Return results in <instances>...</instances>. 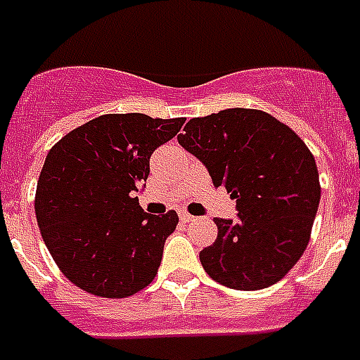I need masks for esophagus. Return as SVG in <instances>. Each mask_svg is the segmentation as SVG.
Listing matches in <instances>:
<instances>
[{
	"instance_id": "34e87169",
	"label": "esophagus",
	"mask_w": 360,
	"mask_h": 360,
	"mask_svg": "<svg viewBox=\"0 0 360 360\" xmlns=\"http://www.w3.org/2000/svg\"><path fill=\"white\" fill-rule=\"evenodd\" d=\"M179 219L183 220V222H192V220H194V217L186 213V211H179Z\"/></svg>"
}]
</instances>
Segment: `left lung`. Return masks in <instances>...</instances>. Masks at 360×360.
<instances>
[{
  "label": "left lung",
  "mask_w": 360,
  "mask_h": 360,
  "mask_svg": "<svg viewBox=\"0 0 360 360\" xmlns=\"http://www.w3.org/2000/svg\"><path fill=\"white\" fill-rule=\"evenodd\" d=\"M177 140L237 200L239 220L214 219L219 236L200 252L205 273L231 290L278 282L307 248L318 213V166L293 130L262 110L194 117Z\"/></svg>",
  "instance_id": "obj_1"
}]
</instances>
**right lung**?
Wrapping results in <instances>:
<instances>
[{
    "label": "right lung",
    "instance_id": "add662e5",
    "mask_svg": "<svg viewBox=\"0 0 360 360\" xmlns=\"http://www.w3.org/2000/svg\"><path fill=\"white\" fill-rule=\"evenodd\" d=\"M183 123L185 117L98 115L48 151L37 183V224L59 271L80 290L123 299L153 282L179 217L143 213L136 192L153 151Z\"/></svg>",
    "mask_w": 360,
    "mask_h": 360
}]
</instances>
